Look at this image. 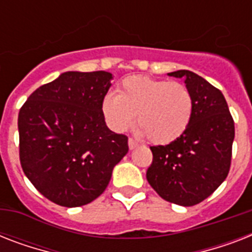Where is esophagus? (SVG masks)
Wrapping results in <instances>:
<instances>
[{"mask_svg":"<svg viewBox=\"0 0 252 252\" xmlns=\"http://www.w3.org/2000/svg\"><path fill=\"white\" fill-rule=\"evenodd\" d=\"M128 145H129V149H134V148L138 146V142L136 140H133V138H129L128 140Z\"/></svg>","mask_w":252,"mask_h":252,"instance_id":"esophagus-1","label":"esophagus"}]
</instances>
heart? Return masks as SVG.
<instances>
[{"label":"heart","instance_id":"obj_1","mask_svg":"<svg viewBox=\"0 0 252 252\" xmlns=\"http://www.w3.org/2000/svg\"><path fill=\"white\" fill-rule=\"evenodd\" d=\"M193 95L180 82L146 76L126 77L118 86V94L107 93L100 111L107 126L126 132L137 126L154 144H168L186 132L193 114Z\"/></svg>","mask_w":252,"mask_h":252}]
</instances>
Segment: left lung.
<instances>
[{
	"label": "left lung",
	"mask_w": 252,
	"mask_h": 252,
	"mask_svg": "<svg viewBox=\"0 0 252 252\" xmlns=\"http://www.w3.org/2000/svg\"><path fill=\"white\" fill-rule=\"evenodd\" d=\"M186 78L193 95V114L180 137L167 145L150 146L153 161L146 179L162 199L192 207L226 179L231 165L234 120L222 93L189 70L168 73Z\"/></svg>",
	"instance_id": "left-lung-1"
}]
</instances>
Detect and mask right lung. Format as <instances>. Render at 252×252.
<instances>
[{"instance_id":"add662e5","label":"right lung","mask_w":252,"mask_h":252,"mask_svg":"<svg viewBox=\"0 0 252 252\" xmlns=\"http://www.w3.org/2000/svg\"><path fill=\"white\" fill-rule=\"evenodd\" d=\"M111 73L66 72L33 91L18 115L19 161L33 187L61 207L86 205L110 183L128 137L107 128L100 102Z\"/></svg>"}]
</instances>
